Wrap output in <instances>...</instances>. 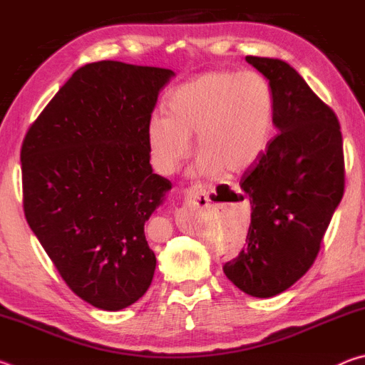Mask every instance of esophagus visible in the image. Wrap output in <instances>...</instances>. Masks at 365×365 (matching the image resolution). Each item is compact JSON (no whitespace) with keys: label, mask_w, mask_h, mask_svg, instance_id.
I'll use <instances>...</instances> for the list:
<instances>
[{"label":"esophagus","mask_w":365,"mask_h":365,"mask_svg":"<svg viewBox=\"0 0 365 365\" xmlns=\"http://www.w3.org/2000/svg\"><path fill=\"white\" fill-rule=\"evenodd\" d=\"M211 200H209V188L205 185L190 188L185 195V205L188 207H206Z\"/></svg>","instance_id":"34e87169"}]
</instances>
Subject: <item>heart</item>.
<instances>
[{"instance_id":"1","label":"heart","mask_w":365,"mask_h":365,"mask_svg":"<svg viewBox=\"0 0 365 365\" xmlns=\"http://www.w3.org/2000/svg\"><path fill=\"white\" fill-rule=\"evenodd\" d=\"M165 110L148 123V145L160 174H172L188 158L191 135L201 154L196 172L205 177L243 174L267 150L274 98L256 72L202 73L177 86Z\"/></svg>"}]
</instances>
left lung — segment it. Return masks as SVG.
<instances>
[{"label":"left lung","mask_w":365,"mask_h":365,"mask_svg":"<svg viewBox=\"0 0 365 365\" xmlns=\"http://www.w3.org/2000/svg\"><path fill=\"white\" fill-rule=\"evenodd\" d=\"M269 80L279 133L246 172L251 224L240 255L224 264L235 287L272 298L311 267L343 197V138L333 110L282 59L246 56Z\"/></svg>","instance_id":"1"}]
</instances>
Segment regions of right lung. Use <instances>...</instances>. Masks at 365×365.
<instances>
[{"instance_id":"1","label":"right lung","mask_w":365,"mask_h":365,"mask_svg":"<svg viewBox=\"0 0 365 365\" xmlns=\"http://www.w3.org/2000/svg\"><path fill=\"white\" fill-rule=\"evenodd\" d=\"M174 71L119 61L72 73L22 143L27 224L73 293L120 311L150 288L145 224L172 188L153 174L148 123Z\"/></svg>"}]
</instances>
